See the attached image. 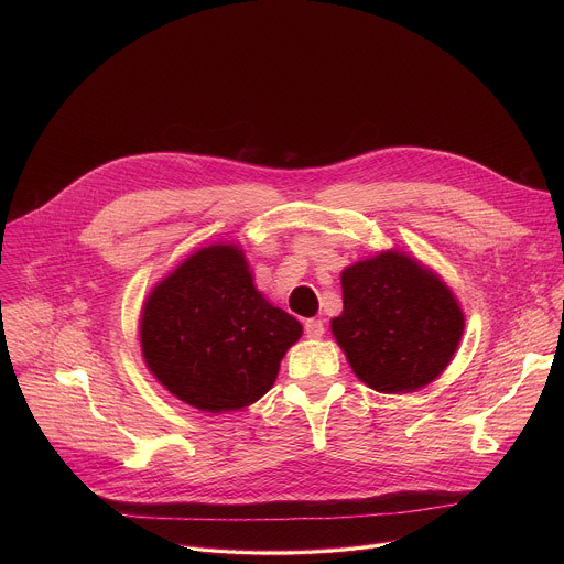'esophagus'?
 I'll list each match as a JSON object with an SVG mask.
<instances>
[{"instance_id":"esophagus-1","label":"esophagus","mask_w":564,"mask_h":564,"mask_svg":"<svg viewBox=\"0 0 564 564\" xmlns=\"http://www.w3.org/2000/svg\"><path fill=\"white\" fill-rule=\"evenodd\" d=\"M303 328H305V335L310 339H321L326 333V326H324V321H321V318H307Z\"/></svg>"}]
</instances>
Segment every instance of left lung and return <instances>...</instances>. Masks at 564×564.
<instances>
[{"label":"left lung","instance_id":"8db88e82","mask_svg":"<svg viewBox=\"0 0 564 564\" xmlns=\"http://www.w3.org/2000/svg\"><path fill=\"white\" fill-rule=\"evenodd\" d=\"M344 312L333 335L355 375L377 392H413L451 364L464 312L420 261L388 250L341 272Z\"/></svg>","mask_w":564,"mask_h":564}]
</instances>
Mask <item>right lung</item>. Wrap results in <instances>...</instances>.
Masks as SVG:
<instances>
[{"label":"right lung","instance_id":"1","mask_svg":"<svg viewBox=\"0 0 564 564\" xmlns=\"http://www.w3.org/2000/svg\"><path fill=\"white\" fill-rule=\"evenodd\" d=\"M303 328L257 288L243 250L209 246L147 296L140 346L151 375L205 413L240 411L274 383Z\"/></svg>","mask_w":564,"mask_h":564}]
</instances>
